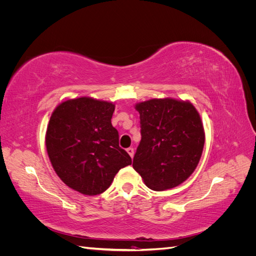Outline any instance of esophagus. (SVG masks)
<instances>
[{
	"instance_id": "obj_1",
	"label": "esophagus",
	"mask_w": 256,
	"mask_h": 256,
	"mask_svg": "<svg viewBox=\"0 0 256 256\" xmlns=\"http://www.w3.org/2000/svg\"><path fill=\"white\" fill-rule=\"evenodd\" d=\"M127 152L129 154V156H130L131 158H134V148H132V147H129V148H127Z\"/></svg>"
}]
</instances>
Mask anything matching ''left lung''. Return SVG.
<instances>
[{"mask_svg":"<svg viewBox=\"0 0 256 256\" xmlns=\"http://www.w3.org/2000/svg\"><path fill=\"white\" fill-rule=\"evenodd\" d=\"M141 142L132 166L152 190L177 187L194 172L203 152L205 132L189 102L150 99L136 104Z\"/></svg>","mask_w":256,"mask_h":256,"instance_id":"left-lung-1","label":"left lung"}]
</instances>
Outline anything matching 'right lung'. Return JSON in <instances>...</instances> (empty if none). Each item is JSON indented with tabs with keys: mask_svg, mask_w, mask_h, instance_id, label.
Wrapping results in <instances>:
<instances>
[{
	"mask_svg": "<svg viewBox=\"0 0 256 256\" xmlns=\"http://www.w3.org/2000/svg\"><path fill=\"white\" fill-rule=\"evenodd\" d=\"M115 106L90 97L69 99L53 111L46 147L54 171L69 188L97 196L131 158L111 124Z\"/></svg>",
	"mask_w": 256,
	"mask_h": 256,
	"instance_id": "obj_1",
	"label": "right lung"
}]
</instances>
